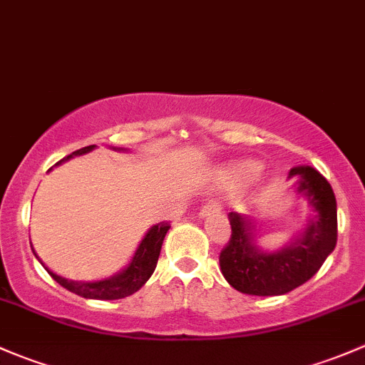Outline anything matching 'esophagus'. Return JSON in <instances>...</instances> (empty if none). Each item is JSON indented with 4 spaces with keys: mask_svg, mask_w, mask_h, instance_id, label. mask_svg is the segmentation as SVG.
Masks as SVG:
<instances>
[{
    "mask_svg": "<svg viewBox=\"0 0 365 365\" xmlns=\"http://www.w3.org/2000/svg\"><path fill=\"white\" fill-rule=\"evenodd\" d=\"M220 210H221L220 204H216V202H214V204H207V205H204V207L200 209V216H202V217L212 216V214L220 212Z\"/></svg>",
    "mask_w": 365,
    "mask_h": 365,
    "instance_id": "1",
    "label": "esophagus"
}]
</instances>
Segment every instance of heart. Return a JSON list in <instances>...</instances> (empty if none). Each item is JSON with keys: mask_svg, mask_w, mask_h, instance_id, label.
Segmentation results:
<instances>
[{"mask_svg": "<svg viewBox=\"0 0 365 365\" xmlns=\"http://www.w3.org/2000/svg\"><path fill=\"white\" fill-rule=\"evenodd\" d=\"M257 170L258 168L255 163H242L239 167L228 170L225 174V181H227V184H230V186H240V184L250 181L257 174Z\"/></svg>", "mask_w": 365, "mask_h": 365, "instance_id": "b5f03b06", "label": "heart"}]
</instances>
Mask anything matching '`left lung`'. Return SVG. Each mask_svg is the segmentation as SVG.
<instances>
[{"label": "left lung", "instance_id": "1", "mask_svg": "<svg viewBox=\"0 0 365 365\" xmlns=\"http://www.w3.org/2000/svg\"><path fill=\"white\" fill-rule=\"evenodd\" d=\"M295 197L306 204V221L277 250L260 246V223L230 212L232 237L220 255L225 279L247 295H284L309 281L336 247L337 204L332 186L309 165L288 172Z\"/></svg>", "mask_w": 365, "mask_h": 365}]
</instances>
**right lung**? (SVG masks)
<instances>
[{
	"instance_id": "right-lung-1",
	"label": "right lung",
	"mask_w": 365,
	"mask_h": 365,
	"mask_svg": "<svg viewBox=\"0 0 365 365\" xmlns=\"http://www.w3.org/2000/svg\"><path fill=\"white\" fill-rule=\"evenodd\" d=\"M96 145H88V148H82L78 151L71 153L66 158H63L61 161L56 163V167H59L65 161L71 160L75 156L88 155V153L95 151ZM114 151H128V149L123 148H110ZM52 170V168H51ZM48 170V172H51ZM170 225L168 223H156L145 232V235L142 237L140 242H138L137 250H135L133 257L130 258V262L123 267L119 272L112 274V276L103 277V279H95V281H73L66 279V277L59 276V274L52 272L47 265L40 260V257L36 255V251L33 250L35 257L38 258V262L45 267L48 274L52 276V279L58 281L63 288L70 290L71 294H77L84 299H95V300H115V299H125V297L135 294V292L140 290L145 283H148L149 277L155 272L158 258H160L161 246H163V239L167 235Z\"/></svg>"
}]
</instances>
